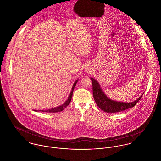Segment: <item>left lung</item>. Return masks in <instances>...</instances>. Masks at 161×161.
Returning <instances> with one entry per match:
<instances>
[{
  "mask_svg": "<svg viewBox=\"0 0 161 161\" xmlns=\"http://www.w3.org/2000/svg\"><path fill=\"white\" fill-rule=\"evenodd\" d=\"M91 80L92 83V92L95 102L102 110L107 113H117L132 108L136 105L143 96L142 94L136 100L129 103L114 101L107 97L100 86L99 83L95 79L91 78Z\"/></svg>",
  "mask_w": 161,
  "mask_h": 161,
  "instance_id": "8db88e82",
  "label": "left lung"
}]
</instances>
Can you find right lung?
<instances>
[{
  "label": "right lung",
  "instance_id": "right-lung-1",
  "mask_svg": "<svg viewBox=\"0 0 161 161\" xmlns=\"http://www.w3.org/2000/svg\"><path fill=\"white\" fill-rule=\"evenodd\" d=\"M78 80H76V81L75 82L73 87L72 88V91L70 92V94L68 97V99H67V100L62 104L61 105L59 106V107H55V108H51V109H48V110H40L41 111H43V112H48V113H56V112H59V111H62L65 108H66L69 104L70 103V101H71V99L72 97V95H73V91H74V87L76 86V84L77 83ZM34 111H37V110H34Z\"/></svg>",
  "mask_w": 161,
  "mask_h": 161
}]
</instances>
